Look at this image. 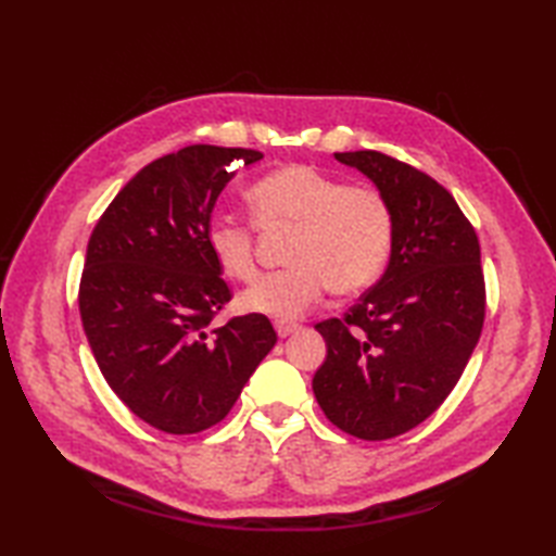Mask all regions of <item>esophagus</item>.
Returning a JSON list of instances; mask_svg holds the SVG:
<instances>
[{
  "label": "esophagus",
  "instance_id": "obj_1",
  "mask_svg": "<svg viewBox=\"0 0 556 556\" xmlns=\"http://www.w3.org/2000/svg\"><path fill=\"white\" fill-rule=\"evenodd\" d=\"M275 329H277V334L281 337V339H287L289 334H293V332H299V325L296 323H281V320H277L275 323Z\"/></svg>",
  "mask_w": 556,
  "mask_h": 556
}]
</instances>
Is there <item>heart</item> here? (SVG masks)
Instances as JSON below:
<instances>
[{
	"instance_id": "1",
	"label": "heart",
	"mask_w": 556,
	"mask_h": 556,
	"mask_svg": "<svg viewBox=\"0 0 556 556\" xmlns=\"http://www.w3.org/2000/svg\"><path fill=\"white\" fill-rule=\"evenodd\" d=\"M248 203L260 229L296 224L289 243V267L257 277L241 296L245 313L296 320L323 299L327 287L358 293L372 287L394 245V212L372 186H349L341 176L313 164H287L248 188ZM205 245L224 275H255V227L217 215L205 227Z\"/></svg>"
}]
</instances>
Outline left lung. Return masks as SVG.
<instances>
[{
	"label": "left lung",
	"instance_id": "left-lung-1",
	"mask_svg": "<svg viewBox=\"0 0 556 556\" xmlns=\"http://www.w3.org/2000/svg\"><path fill=\"white\" fill-rule=\"evenodd\" d=\"M375 184L394 212V245L380 281L344 320L315 329L327 358L313 392L339 430L389 440L416 428L456 387L485 320L476 229L452 193L375 150L334 152Z\"/></svg>",
	"mask_w": 556,
	"mask_h": 556
}]
</instances>
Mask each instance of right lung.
<instances>
[{"mask_svg": "<svg viewBox=\"0 0 556 556\" xmlns=\"http://www.w3.org/2000/svg\"><path fill=\"white\" fill-rule=\"evenodd\" d=\"M263 155L188 146L140 169L92 229L80 277L83 329L104 380L169 434L217 425L271 346L265 315L212 327L231 291L205 227L236 169Z\"/></svg>", "mask_w": 556, "mask_h": 556, "instance_id": "1", "label": "right lung"}]
</instances>
